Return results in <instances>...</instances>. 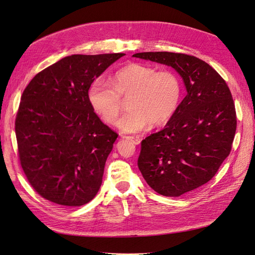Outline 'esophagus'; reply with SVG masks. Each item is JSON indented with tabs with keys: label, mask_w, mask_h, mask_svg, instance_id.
<instances>
[{
	"label": "esophagus",
	"mask_w": 255,
	"mask_h": 255,
	"mask_svg": "<svg viewBox=\"0 0 255 255\" xmlns=\"http://www.w3.org/2000/svg\"><path fill=\"white\" fill-rule=\"evenodd\" d=\"M127 139H130L131 142H133L135 145H139L140 144V138L136 137V136H127Z\"/></svg>",
	"instance_id": "esophagus-1"
}]
</instances>
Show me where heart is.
I'll return each mask as SVG.
<instances>
[{"label":"heart","mask_w":255,"mask_h":255,"mask_svg":"<svg viewBox=\"0 0 255 255\" xmlns=\"http://www.w3.org/2000/svg\"><path fill=\"white\" fill-rule=\"evenodd\" d=\"M129 99L131 109L119 123L124 133H136L166 124L176 112L182 99V84L171 70L157 71L153 66L132 63L119 70L111 85L97 80L88 91L89 103L107 124H116L123 109V100Z\"/></svg>","instance_id":"heart-1"}]
</instances>
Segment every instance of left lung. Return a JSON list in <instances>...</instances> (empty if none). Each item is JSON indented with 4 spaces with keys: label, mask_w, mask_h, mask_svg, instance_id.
Listing matches in <instances>:
<instances>
[{
    "label": "left lung",
    "mask_w": 255,
    "mask_h": 255,
    "mask_svg": "<svg viewBox=\"0 0 255 255\" xmlns=\"http://www.w3.org/2000/svg\"><path fill=\"white\" fill-rule=\"evenodd\" d=\"M133 58L172 67L187 91L165 128L142 140L138 169L164 196H180L209 182L230 153L237 130L231 92L209 64L192 55L139 52Z\"/></svg>",
    "instance_id": "obj_1"
}]
</instances>
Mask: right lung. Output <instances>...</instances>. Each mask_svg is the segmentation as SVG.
I'll list each match as a JSON object with an SVG mask.
<instances>
[{
	"instance_id": "right-lung-1",
	"label": "right lung",
	"mask_w": 255,
	"mask_h": 255,
	"mask_svg": "<svg viewBox=\"0 0 255 255\" xmlns=\"http://www.w3.org/2000/svg\"><path fill=\"white\" fill-rule=\"evenodd\" d=\"M124 55L66 56L25 88L15 119L18 155L28 182L44 199L79 207L97 195L118 134L96 115L88 90Z\"/></svg>"
}]
</instances>
